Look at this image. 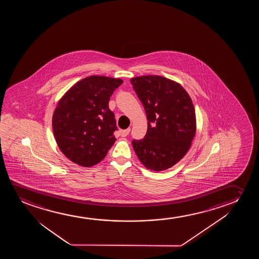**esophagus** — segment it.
<instances>
[{
  "label": "esophagus",
  "instance_id": "obj_1",
  "mask_svg": "<svg viewBox=\"0 0 259 259\" xmlns=\"http://www.w3.org/2000/svg\"><path fill=\"white\" fill-rule=\"evenodd\" d=\"M130 130H131L130 128H127V129H125V130H122V131H121V136H122V137H126L128 134L130 133Z\"/></svg>",
  "mask_w": 259,
  "mask_h": 259
}]
</instances>
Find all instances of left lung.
I'll return each instance as SVG.
<instances>
[{"label": "left lung", "instance_id": "8db88e82", "mask_svg": "<svg viewBox=\"0 0 259 259\" xmlns=\"http://www.w3.org/2000/svg\"><path fill=\"white\" fill-rule=\"evenodd\" d=\"M131 83L148 119L145 137L132 142L134 149L147 169L167 170L191 147L196 131L194 104L181 84L162 76L135 77Z\"/></svg>", "mask_w": 259, "mask_h": 259}]
</instances>
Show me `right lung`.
Segmentation results:
<instances>
[{
    "mask_svg": "<svg viewBox=\"0 0 259 259\" xmlns=\"http://www.w3.org/2000/svg\"><path fill=\"white\" fill-rule=\"evenodd\" d=\"M120 78L90 76L72 85L57 103L52 117L57 146L71 162L91 167L106 156L116 138L109 101Z\"/></svg>",
    "mask_w": 259,
    "mask_h": 259,
    "instance_id": "1",
    "label": "right lung"
}]
</instances>
